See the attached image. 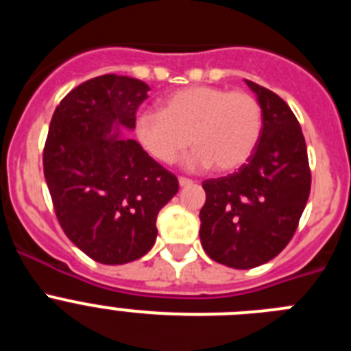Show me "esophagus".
Returning a JSON list of instances; mask_svg holds the SVG:
<instances>
[{
  "label": "esophagus",
  "instance_id": "1",
  "mask_svg": "<svg viewBox=\"0 0 351 351\" xmlns=\"http://www.w3.org/2000/svg\"><path fill=\"white\" fill-rule=\"evenodd\" d=\"M191 184H193V181H191V179L179 178V186H181V188H186V186H191Z\"/></svg>",
  "mask_w": 351,
  "mask_h": 351
}]
</instances>
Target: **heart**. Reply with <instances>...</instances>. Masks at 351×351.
<instances>
[{
    "instance_id": "heart-1",
    "label": "heart",
    "mask_w": 351,
    "mask_h": 351,
    "mask_svg": "<svg viewBox=\"0 0 351 351\" xmlns=\"http://www.w3.org/2000/svg\"><path fill=\"white\" fill-rule=\"evenodd\" d=\"M262 126V107L250 93L193 86L167 96L161 112L138 114L133 128L142 147L160 163H173L191 142L195 151L186 165L228 173L251 160Z\"/></svg>"
}]
</instances>
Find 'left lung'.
<instances>
[{"label": "left lung", "mask_w": 351, "mask_h": 351, "mask_svg": "<svg viewBox=\"0 0 351 351\" xmlns=\"http://www.w3.org/2000/svg\"><path fill=\"white\" fill-rule=\"evenodd\" d=\"M262 107L255 153L239 172L204 181L200 243L232 269L269 262L293 237L311 190L308 149L299 121L276 93L246 80Z\"/></svg>", "instance_id": "left-lung-1"}]
</instances>
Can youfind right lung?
<instances>
[{
  "mask_svg": "<svg viewBox=\"0 0 351 351\" xmlns=\"http://www.w3.org/2000/svg\"><path fill=\"white\" fill-rule=\"evenodd\" d=\"M149 86L132 77H95L56 107L43 173L66 237L105 265L141 258L156 241L158 213L178 193V178L123 132Z\"/></svg>",
  "mask_w": 351,
  "mask_h": 351,
  "instance_id": "add662e5",
  "label": "right lung"
}]
</instances>
